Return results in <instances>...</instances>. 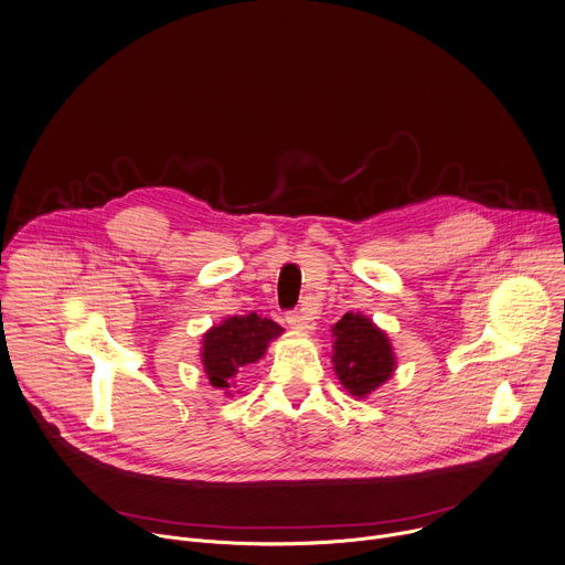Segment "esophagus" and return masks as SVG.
<instances>
[{
	"label": "esophagus",
	"instance_id": "1",
	"mask_svg": "<svg viewBox=\"0 0 565 565\" xmlns=\"http://www.w3.org/2000/svg\"><path fill=\"white\" fill-rule=\"evenodd\" d=\"M287 323H289L291 330L302 332V334L311 332V330H315V326H317V323H315V317H311V311H309L307 307L296 309V311H289V315H287Z\"/></svg>",
	"mask_w": 565,
	"mask_h": 565
}]
</instances>
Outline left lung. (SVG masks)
<instances>
[{
  "mask_svg": "<svg viewBox=\"0 0 565 565\" xmlns=\"http://www.w3.org/2000/svg\"><path fill=\"white\" fill-rule=\"evenodd\" d=\"M332 363L341 386L359 399L384 386L397 367L388 334L365 315L348 311L332 326Z\"/></svg>",
  "mask_w": 565,
  "mask_h": 565,
  "instance_id": "obj_1",
  "label": "left lung"
}]
</instances>
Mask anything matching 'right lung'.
Here are the masks:
<instances>
[{
	"label": "right lung",
	"instance_id": "right-lung-1",
	"mask_svg": "<svg viewBox=\"0 0 565 565\" xmlns=\"http://www.w3.org/2000/svg\"><path fill=\"white\" fill-rule=\"evenodd\" d=\"M285 330L256 311L246 317H228L213 326L202 339V365L211 386L231 395L233 377L239 367L265 356L269 343Z\"/></svg>",
	"mask_w": 565,
	"mask_h": 565
}]
</instances>
